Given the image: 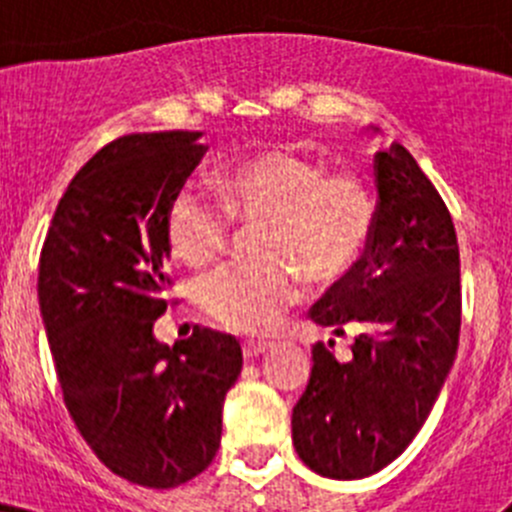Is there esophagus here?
<instances>
[{"label":"esophagus","mask_w":512,"mask_h":512,"mask_svg":"<svg viewBox=\"0 0 512 512\" xmlns=\"http://www.w3.org/2000/svg\"><path fill=\"white\" fill-rule=\"evenodd\" d=\"M267 352H270V344H262V342L242 344V354H245V359H260V356H265Z\"/></svg>","instance_id":"34e87169"}]
</instances>
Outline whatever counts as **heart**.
I'll return each instance as SVG.
<instances>
[{"label": "heart", "mask_w": 512, "mask_h": 512, "mask_svg": "<svg viewBox=\"0 0 512 512\" xmlns=\"http://www.w3.org/2000/svg\"><path fill=\"white\" fill-rule=\"evenodd\" d=\"M235 223L260 227L252 255L200 280L198 304L218 327L242 337H270L302 299V277L337 287L354 275L374 240L379 208L356 175H332L319 160L272 148L227 165L220 198L183 183L165 208L170 252L205 267L227 250Z\"/></svg>", "instance_id": "heart-1"}]
</instances>
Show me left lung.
Segmentation results:
<instances>
[{"instance_id": "8db88e82", "label": "left lung", "mask_w": 512, "mask_h": 512, "mask_svg": "<svg viewBox=\"0 0 512 512\" xmlns=\"http://www.w3.org/2000/svg\"><path fill=\"white\" fill-rule=\"evenodd\" d=\"M379 223L356 272L309 309L354 359L312 349L292 441L314 473L354 480L406 451L436 404L461 334V260L451 213L399 143L374 160Z\"/></svg>"}]
</instances>
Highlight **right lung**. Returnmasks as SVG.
<instances>
[{
  "mask_svg": "<svg viewBox=\"0 0 512 512\" xmlns=\"http://www.w3.org/2000/svg\"><path fill=\"white\" fill-rule=\"evenodd\" d=\"M208 146L200 131L128 133L76 173L39 257V307L64 404L103 466L175 488L213 463L223 401L242 369L235 337H153L173 304L165 208Z\"/></svg>",
  "mask_w": 512,
  "mask_h": 512,
  "instance_id": "right-lung-1",
  "label": "right lung"
}]
</instances>
